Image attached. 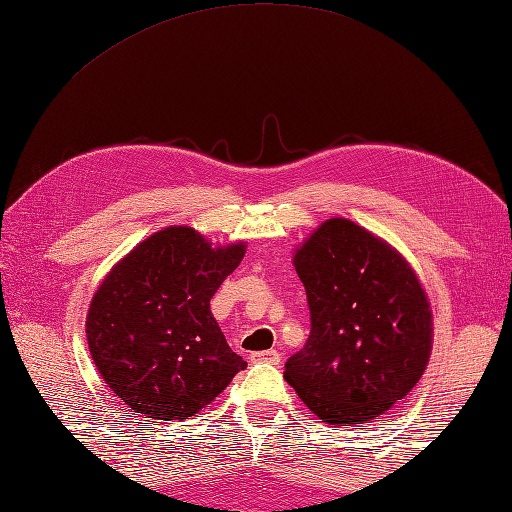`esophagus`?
Here are the masks:
<instances>
[{"instance_id": "34e87169", "label": "esophagus", "mask_w": 512, "mask_h": 512, "mask_svg": "<svg viewBox=\"0 0 512 512\" xmlns=\"http://www.w3.org/2000/svg\"><path fill=\"white\" fill-rule=\"evenodd\" d=\"M253 361H261V363H272V365H279L281 363V355L277 350H261V352H253L251 355Z\"/></svg>"}]
</instances>
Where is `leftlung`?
I'll use <instances>...</instances> for the list:
<instances>
[{"label": "left lung", "mask_w": 512, "mask_h": 512, "mask_svg": "<svg viewBox=\"0 0 512 512\" xmlns=\"http://www.w3.org/2000/svg\"><path fill=\"white\" fill-rule=\"evenodd\" d=\"M311 333L285 363V381L331 426L389 411L422 378L432 311L396 248L348 218H329L294 251Z\"/></svg>", "instance_id": "8db88e82"}]
</instances>
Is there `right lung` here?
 <instances>
[{
	"label": "right lung",
	"mask_w": 512,
	"mask_h": 512,
	"mask_svg": "<svg viewBox=\"0 0 512 512\" xmlns=\"http://www.w3.org/2000/svg\"><path fill=\"white\" fill-rule=\"evenodd\" d=\"M244 242L212 246L192 227L155 231L90 300L86 339L103 381L131 411L188 419L246 368L209 300L240 266Z\"/></svg>",
	"instance_id": "right-lung-1"
}]
</instances>
